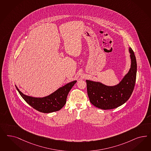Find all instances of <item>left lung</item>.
Masks as SVG:
<instances>
[{
	"instance_id": "8db88e82",
	"label": "left lung",
	"mask_w": 151,
	"mask_h": 151,
	"mask_svg": "<svg viewBox=\"0 0 151 151\" xmlns=\"http://www.w3.org/2000/svg\"><path fill=\"white\" fill-rule=\"evenodd\" d=\"M131 65L129 72L118 84L107 86L86 80L88 97L95 107L106 110L121 106L126 102L133 91L136 80L137 62L134 52L129 48Z\"/></svg>"
}]
</instances>
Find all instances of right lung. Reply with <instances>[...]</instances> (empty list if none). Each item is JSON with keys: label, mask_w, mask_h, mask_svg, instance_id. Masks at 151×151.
Wrapping results in <instances>:
<instances>
[{"label": "right lung", "mask_w": 151, "mask_h": 151, "mask_svg": "<svg viewBox=\"0 0 151 151\" xmlns=\"http://www.w3.org/2000/svg\"><path fill=\"white\" fill-rule=\"evenodd\" d=\"M77 81L68 83L57 89L48 96L43 98H35L28 96L21 92L17 88L20 96L31 107L37 111L42 113H51L58 111L66 103L68 93L73 87Z\"/></svg>", "instance_id": "obj_1"}]
</instances>
